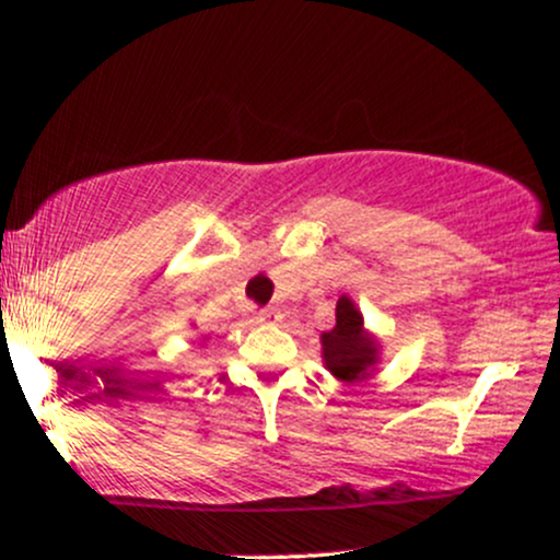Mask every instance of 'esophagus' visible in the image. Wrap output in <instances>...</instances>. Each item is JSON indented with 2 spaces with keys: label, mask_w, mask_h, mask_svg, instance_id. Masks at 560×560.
<instances>
[{
  "label": "esophagus",
  "mask_w": 560,
  "mask_h": 560,
  "mask_svg": "<svg viewBox=\"0 0 560 560\" xmlns=\"http://www.w3.org/2000/svg\"><path fill=\"white\" fill-rule=\"evenodd\" d=\"M276 316H273V311H253L249 313V320H253V324H268V320H273Z\"/></svg>",
  "instance_id": "1"
}]
</instances>
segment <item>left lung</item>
<instances>
[{
	"mask_svg": "<svg viewBox=\"0 0 560 560\" xmlns=\"http://www.w3.org/2000/svg\"><path fill=\"white\" fill-rule=\"evenodd\" d=\"M320 358H324L326 371L342 384L365 382L382 361V345L376 334L365 329L363 313L347 294L337 300L334 329L320 334Z\"/></svg>",
	"mask_w": 560,
	"mask_h": 560,
	"instance_id": "8db88e82",
	"label": "left lung"
}]
</instances>
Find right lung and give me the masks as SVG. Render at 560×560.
<instances>
[{"instance_id":"1","label":"right lung","mask_w":560,"mask_h":560,"mask_svg":"<svg viewBox=\"0 0 560 560\" xmlns=\"http://www.w3.org/2000/svg\"><path fill=\"white\" fill-rule=\"evenodd\" d=\"M202 339H205V337H202Z\"/></svg>"}]
</instances>
